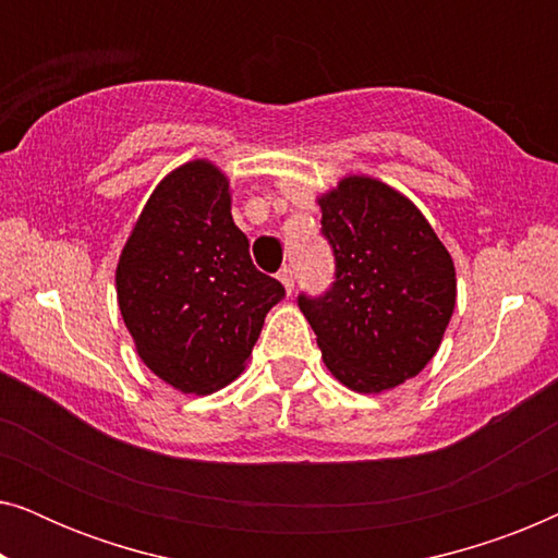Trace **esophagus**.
<instances>
[{
	"label": "esophagus",
	"instance_id": "esophagus-1",
	"mask_svg": "<svg viewBox=\"0 0 558 558\" xmlns=\"http://www.w3.org/2000/svg\"><path fill=\"white\" fill-rule=\"evenodd\" d=\"M277 277H279V281H281V284H284V289H287V292H289V294H292V289H294V271H292V269H289V266H284V269H281V271L277 274Z\"/></svg>",
	"mask_w": 558,
	"mask_h": 558
}]
</instances>
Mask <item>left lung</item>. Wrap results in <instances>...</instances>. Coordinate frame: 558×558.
Segmentation results:
<instances>
[{"instance_id": "1", "label": "left lung", "mask_w": 558, "mask_h": 558, "mask_svg": "<svg viewBox=\"0 0 558 558\" xmlns=\"http://www.w3.org/2000/svg\"><path fill=\"white\" fill-rule=\"evenodd\" d=\"M335 281L300 294L323 361L350 391L380 393L432 361L452 319L457 279L422 210L386 182L350 174L317 197Z\"/></svg>"}]
</instances>
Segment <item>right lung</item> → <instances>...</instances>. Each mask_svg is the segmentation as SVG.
I'll use <instances>...</instances> for the list:
<instances>
[{"mask_svg":"<svg viewBox=\"0 0 558 558\" xmlns=\"http://www.w3.org/2000/svg\"><path fill=\"white\" fill-rule=\"evenodd\" d=\"M284 287L251 262L231 185L208 159L155 187L119 256L117 300L136 353L182 393H213L246 368Z\"/></svg>","mask_w":558,"mask_h":558,"instance_id":"obj_1","label":"right lung"}]
</instances>
